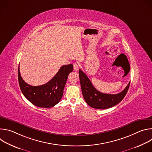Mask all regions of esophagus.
I'll use <instances>...</instances> for the list:
<instances>
[{"instance_id": "1", "label": "esophagus", "mask_w": 152, "mask_h": 152, "mask_svg": "<svg viewBox=\"0 0 152 152\" xmlns=\"http://www.w3.org/2000/svg\"><path fill=\"white\" fill-rule=\"evenodd\" d=\"M73 69H74V70H76V71H77V70H78V69H79V66H78V65H77V64H75L73 65Z\"/></svg>"}]
</instances>
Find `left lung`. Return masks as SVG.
<instances>
[{
	"instance_id": "obj_1",
	"label": "left lung",
	"mask_w": 152,
	"mask_h": 152,
	"mask_svg": "<svg viewBox=\"0 0 152 152\" xmlns=\"http://www.w3.org/2000/svg\"><path fill=\"white\" fill-rule=\"evenodd\" d=\"M80 83L83 98L90 106L99 110H104L114 106L125 97L130 85V82L121 92L116 94L100 93L93 85L89 78L80 69L79 70Z\"/></svg>"
}]
</instances>
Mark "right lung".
<instances>
[{
    "mask_svg": "<svg viewBox=\"0 0 152 152\" xmlns=\"http://www.w3.org/2000/svg\"><path fill=\"white\" fill-rule=\"evenodd\" d=\"M73 70L72 64L62 66L55 76L46 84L32 86L21 77L18 67V79L20 90L33 104L39 107H51L61 99L68 76Z\"/></svg>",
    "mask_w": 152,
    "mask_h": 152,
    "instance_id": "1",
    "label": "right lung"
}]
</instances>
